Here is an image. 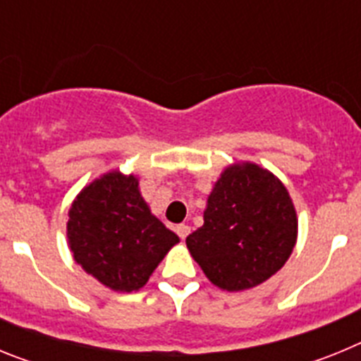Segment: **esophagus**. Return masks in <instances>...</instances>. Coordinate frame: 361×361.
Returning a JSON list of instances; mask_svg holds the SVG:
<instances>
[{
  "instance_id": "1",
  "label": "esophagus",
  "mask_w": 361,
  "mask_h": 361,
  "mask_svg": "<svg viewBox=\"0 0 361 361\" xmlns=\"http://www.w3.org/2000/svg\"><path fill=\"white\" fill-rule=\"evenodd\" d=\"M175 231H177V235L180 238H186L188 235H190V226H188V224H178L177 228H175Z\"/></svg>"
}]
</instances>
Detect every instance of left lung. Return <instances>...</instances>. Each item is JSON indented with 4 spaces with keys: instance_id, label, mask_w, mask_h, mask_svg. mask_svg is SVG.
<instances>
[{
    "instance_id": "1",
    "label": "left lung",
    "mask_w": 361,
    "mask_h": 361,
    "mask_svg": "<svg viewBox=\"0 0 361 361\" xmlns=\"http://www.w3.org/2000/svg\"><path fill=\"white\" fill-rule=\"evenodd\" d=\"M296 228L286 186L260 166L245 162L220 175L208 197L204 226L186 244L215 286L242 291L266 282L286 264Z\"/></svg>"
}]
</instances>
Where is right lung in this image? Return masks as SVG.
<instances>
[{"label":"right lung","mask_w":361,"mask_h":361,"mask_svg":"<svg viewBox=\"0 0 361 361\" xmlns=\"http://www.w3.org/2000/svg\"><path fill=\"white\" fill-rule=\"evenodd\" d=\"M68 244L75 262L114 291L132 293L178 242L173 231L149 213L133 175H103L73 200Z\"/></svg>","instance_id":"obj_1"}]
</instances>
